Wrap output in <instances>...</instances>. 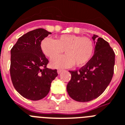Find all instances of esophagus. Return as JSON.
<instances>
[{
  "instance_id": "34e87169",
  "label": "esophagus",
  "mask_w": 125,
  "mask_h": 125,
  "mask_svg": "<svg viewBox=\"0 0 125 125\" xmlns=\"http://www.w3.org/2000/svg\"><path fill=\"white\" fill-rule=\"evenodd\" d=\"M63 71V70L62 69H58V74H60L61 73H62V72Z\"/></svg>"
}]
</instances>
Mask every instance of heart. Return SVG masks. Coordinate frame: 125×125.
Returning a JSON list of instances; mask_svg holds the SVG:
<instances>
[{"label": "heart", "mask_w": 125, "mask_h": 125, "mask_svg": "<svg viewBox=\"0 0 125 125\" xmlns=\"http://www.w3.org/2000/svg\"><path fill=\"white\" fill-rule=\"evenodd\" d=\"M41 48L43 54L51 59L65 51L66 55L51 61L54 68H69L74 65L82 67L90 61L94 51V43L90 38L74 34H62L56 40L44 38Z\"/></svg>", "instance_id": "obj_1"}]
</instances>
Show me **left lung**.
Here are the masks:
<instances>
[{"label": "left lung", "instance_id": "obj_1", "mask_svg": "<svg viewBox=\"0 0 125 125\" xmlns=\"http://www.w3.org/2000/svg\"><path fill=\"white\" fill-rule=\"evenodd\" d=\"M95 47L90 61L79 71H74L67 85L72 99L87 102L99 97L112 80L115 64V54L109 43L94 34L92 37Z\"/></svg>", "mask_w": 125, "mask_h": 125}]
</instances>
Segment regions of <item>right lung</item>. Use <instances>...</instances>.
Here are the masks:
<instances>
[{
    "label": "right lung",
    "instance_id": "1",
    "mask_svg": "<svg viewBox=\"0 0 125 125\" xmlns=\"http://www.w3.org/2000/svg\"><path fill=\"white\" fill-rule=\"evenodd\" d=\"M51 33L42 28L24 34L11 50L10 75L16 91L26 99L37 101L50 91L57 70L47 68L49 60L41 48V42Z\"/></svg>",
    "mask_w": 125,
    "mask_h": 125
}]
</instances>
